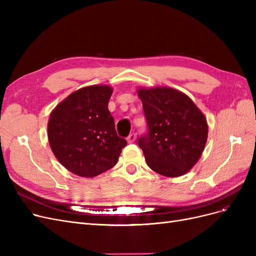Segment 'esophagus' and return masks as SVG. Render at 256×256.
I'll return each instance as SVG.
<instances>
[{"instance_id": "1", "label": "esophagus", "mask_w": 256, "mask_h": 256, "mask_svg": "<svg viewBox=\"0 0 256 256\" xmlns=\"http://www.w3.org/2000/svg\"><path fill=\"white\" fill-rule=\"evenodd\" d=\"M136 134L132 132V134H130L128 136L127 141H128V143H134V142L136 141Z\"/></svg>"}]
</instances>
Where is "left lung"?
Listing matches in <instances>:
<instances>
[{
  "label": "left lung",
  "instance_id": "left-lung-1",
  "mask_svg": "<svg viewBox=\"0 0 256 256\" xmlns=\"http://www.w3.org/2000/svg\"><path fill=\"white\" fill-rule=\"evenodd\" d=\"M138 95L148 127V134L138 141L147 166L166 177L188 173L207 142L204 114L187 95L172 88H140Z\"/></svg>",
  "mask_w": 256,
  "mask_h": 256
}]
</instances>
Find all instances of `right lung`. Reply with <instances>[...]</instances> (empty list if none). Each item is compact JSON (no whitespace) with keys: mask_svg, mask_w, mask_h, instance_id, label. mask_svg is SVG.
<instances>
[{"mask_svg":"<svg viewBox=\"0 0 256 256\" xmlns=\"http://www.w3.org/2000/svg\"><path fill=\"white\" fill-rule=\"evenodd\" d=\"M109 85H90L72 92L50 114L48 140L60 164L81 177H94L113 168L125 138L116 134L108 104Z\"/></svg>","mask_w":256,"mask_h":256,"instance_id":"right-lung-1","label":"right lung"}]
</instances>
